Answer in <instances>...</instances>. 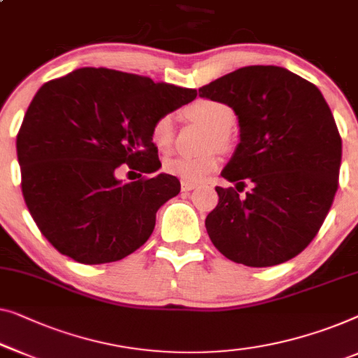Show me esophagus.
I'll return each mask as SVG.
<instances>
[{
    "label": "esophagus",
    "instance_id": "obj_1",
    "mask_svg": "<svg viewBox=\"0 0 358 358\" xmlns=\"http://www.w3.org/2000/svg\"><path fill=\"white\" fill-rule=\"evenodd\" d=\"M199 187V184L195 182H185V180H182V184H180V189H182V192H190Z\"/></svg>",
    "mask_w": 358,
    "mask_h": 358
}]
</instances>
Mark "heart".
Masks as SVG:
<instances>
[{
	"mask_svg": "<svg viewBox=\"0 0 358 358\" xmlns=\"http://www.w3.org/2000/svg\"><path fill=\"white\" fill-rule=\"evenodd\" d=\"M187 116L196 121L203 122L206 127L213 131V137L210 138V145H217L226 142L227 132L236 122V113L229 105L226 103L210 100V98H203V100L195 101L190 105L187 110ZM152 142L155 147L162 152H168L173 147L174 142V121L171 115L159 116L152 126ZM220 166V159L216 155H200V157H171L164 159L163 169L164 173L169 176H174L185 182H201L213 174Z\"/></svg>",
	"mask_w": 358,
	"mask_h": 358,
	"instance_id": "1",
	"label": "heart"
}]
</instances>
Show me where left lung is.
Instances as JSON below:
<instances>
[{"label":"left lung","instance_id":"left-lung-1","mask_svg":"<svg viewBox=\"0 0 358 358\" xmlns=\"http://www.w3.org/2000/svg\"><path fill=\"white\" fill-rule=\"evenodd\" d=\"M229 105L241 142L205 226L222 255L245 266L297 257L318 234L339 187L343 141L312 82L278 66H247L199 89ZM250 183L243 197L238 192Z\"/></svg>","mask_w":358,"mask_h":358}]
</instances>
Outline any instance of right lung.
<instances>
[{"label": "right lung", "mask_w": 358, "mask_h": 358, "mask_svg": "<svg viewBox=\"0 0 358 358\" xmlns=\"http://www.w3.org/2000/svg\"><path fill=\"white\" fill-rule=\"evenodd\" d=\"M195 96L106 67H82L40 87L15 147L25 205L56 250L101 265L148 241L158 208L180 190L174 176H142L162 168L152 126ZM122 164L139 171L138 181L115 178Z\"/></svg>", "instance_id": "1"}]
</instances>
